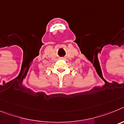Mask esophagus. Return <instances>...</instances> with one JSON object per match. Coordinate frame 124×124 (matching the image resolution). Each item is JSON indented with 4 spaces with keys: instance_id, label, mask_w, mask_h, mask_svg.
Masks as SVG:
<instances>
[{
    "instance_id": "1",
    "label": "esophagus",
    "mask_w": 124,
    "mask_h": 124,
    "mask_svg": "<svg viewBox=\"0 0 124 124\" xmlns=\"http://www.w3.org/2000/svg\"><path fill=\"white\" fill-rule=\"evenodd\" d=\"M62 59H63V60H64V58H62Z\"/></svg>"
}]
</instances>
